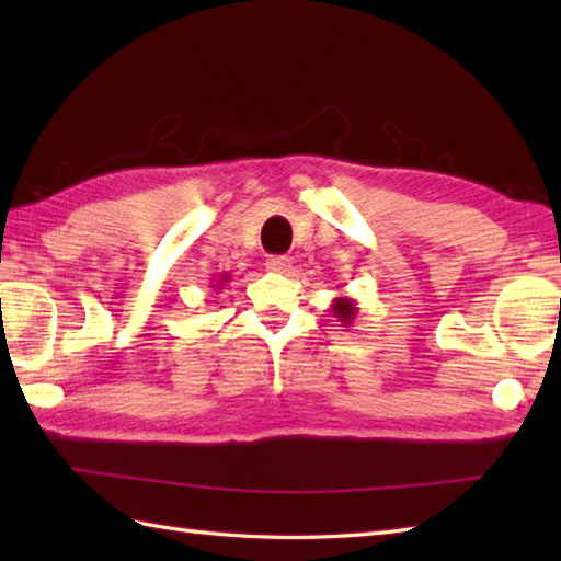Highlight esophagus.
Returning <instances> with one entry per match:
<instances>
[{
    "label": "esophagus",
    "instance_id": "esophagus-1",
    "mask_svg": "<svg viewBox=\"0 0 561 561\" xmlns=\"http://www.w3.org/2000/svg\"><path fill=\"white\" fill-rule=\"evenodd\" d=\"M289 262L291 260L287 255H272V257H267V270L270 272H287Z\"/></svg>",
    "mask_w": 561,
    "mask_h": 561
}]
</instances>
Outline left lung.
Instances as JSON below:
<instances>
[{
	"mask_svg": "<svg viewBox=\"0 0 561 561\" xmlns=\"http://www.w3.org/2000/svg\"><path fill=\"white\" fill-rule=\"evenodd\" d=\"M330 313L340 320L342 328H350L356 313H359V306H356L352 296H337V299L330 304Z\"/></svg>",
	"mask_w": 561,
	"mask_h": 561,
	"instance_id": "8db88e82",
	"label": "left lung"
}]
</instances>
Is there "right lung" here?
I'll list each match as a JSON object with an SVG mask.
<instances>
[{
  "mask_svg": "<svg viewBox=\"0 0 561 561\" xmlns=\"http://www.w3.org/2000/svg\"><path fill=\"white\" fill-rule=\"evenodd\" d=\"M229 279H231V277H229V272H224V274H219V279H214V284H211V289H217V291H219V289H224V284H226V282H229Z\"/></svg>",
  "mask_w": 561,
  "mask_h": 561,
  "instance_id": "1",
  "label": "right lung"
}]
</instances>
